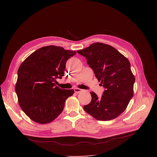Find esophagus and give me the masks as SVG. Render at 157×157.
<instances>
[{
  "mask_svg": "<svg viewBox=\"0 0 157 157\" xmlns=\"http://www.w3.org/2000/svg\"><path fill=\"white\" fill-rule=\"evenodd\" d=\"M74 91H75V92L76 93H81L82 90V89H79V88H75V89H74Z\"/></svg>",
  "mask_w": 157,
  "mask_h": 157,
  "instance_id": "1",
  "label": "esophagus"
}]
</instances>
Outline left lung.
Instances as JSON below:
<instances>
[{"label": "left lung", "instance_id": "obj_1", "mask_svg": "<svg viewBox=\"0 0 157 157\" xmlns=\"http://www.w3.org/2000/svg\"><path fill=\"white\" fill-rule=\"evenodd\" d=\"M87 59L100 85L105 90L101 98L91 92V101L84 110L98 121H107L120 116L133 95L135 82L128 59L115 48L94 43L77 52Z\"/></svg>", "mask_w": 157, "mask_h": 157}]
</instances>
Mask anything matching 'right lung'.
<instances>
[{
    "instance_id": "right-lung-1",
    "label": "right lung",
    "mask_w": 157,
    "mask_h": 157,
    "mask_svg": "<svg viewBox=\"0 0 157 157\" xmlns=\"http://www.w3.org/2000/svg\"><path fill=\"white\" fill-rule=\"evenodd\" d=\"M76 53L61 47H43L20 64L15 93L21 109L33 121L41 124L52 122L74 94L73 89H61L55 83L64 76L67 60Z\"/></svg>"
}]
</instances>
